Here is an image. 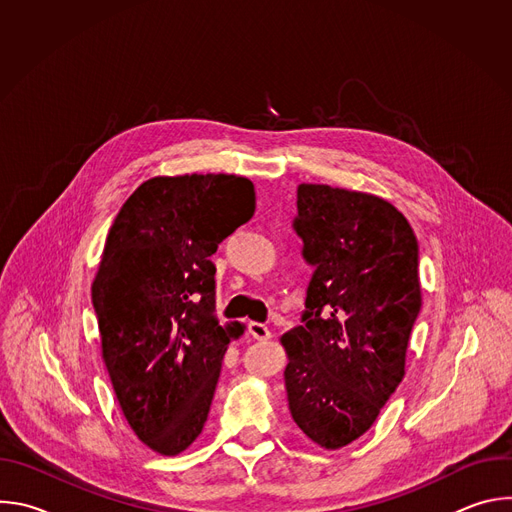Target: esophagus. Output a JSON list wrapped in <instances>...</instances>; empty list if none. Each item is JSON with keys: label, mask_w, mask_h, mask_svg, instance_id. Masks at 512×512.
Listing matches in <instances>:
<instances>
[{"label": "esophagus", "mask_w": 512, "mask_h": 512, "mask_svg": "<svg viewBox=\"0 0 512 512\" xmlns=\"http://www.w3.org/2000/svg\"><path fill=\"white\" fill-rule=\"evenodd\" d=\"M249 334L255 340H269L271 338V330L261 322H249Z\"/></svg>", "instance_id": "34e87169"}]
</instances>
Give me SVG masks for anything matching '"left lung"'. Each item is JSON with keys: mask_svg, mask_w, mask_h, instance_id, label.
<instances>
[{"mask_svg": "<svg viewBox=\"0 0 512 512\" xmlns=\"http://www.w3.org/2000/svg\"><path fill=\"white\" fill-rule=\"evenodd\" d=\"M291 227L314 275L304 326L281 336L289 413L322 450H340L371 429L405 377L421 308L417 239L385 198L308 182Z\"/></svg>", "mask_w": 512, "mask_h": 512, "instance_id": "obj_1", "label": "left lung"}]
</instances>
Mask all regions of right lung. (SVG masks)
I'll use <instances>...</instances> for the list:
<instances>
[{
    "mask_svg": "<svg viewBox=\"0 0 512 512\" xmlns=\"http://www.w3.org/2000/svg\"><path fill=\"white\" fill-rule=\"evenodd\" d=\"M253 212L245 176H156L109 229L91 285L101 356L129 427L162 456L194 444L229 342L245 332L214 314L210 257Z\"/></svg>",
    "mask_w": 512,
    "mask_h": 512,
    "instance_id": "obj_1",
    "label": "right lung"
}]
</instances>
